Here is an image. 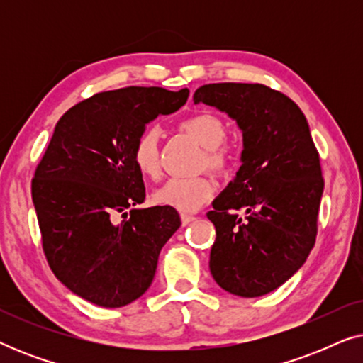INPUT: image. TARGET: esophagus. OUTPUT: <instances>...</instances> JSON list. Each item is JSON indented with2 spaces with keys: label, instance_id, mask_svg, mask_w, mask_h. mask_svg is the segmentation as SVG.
I'll list each match as a JSON object with an SVG mask.
<instances>
[{
  "label": "esophagus",
  "instance_id": "obj_1",
  "mask_svg": "<svg viewBox=\"0 0 363 363\" xmlns=\"http://www.w3.org/2000/svg\"><path fill=\"white\" fill-rule=\"evenodd\" d=\"M180 218H182V225H183V226L190 225V223H191L193 220H195V216H193V215H188V213H182Z\"/></svg>",
  "mask_w": 363,
  "mask_h": 363
}]
</instances>
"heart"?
<instances>
[{"mask_svg": "<svg viewBox=\"0 0 363 363\" xmlns=\"http://www.w3.org/2000/svg\"><path fill=\"white\" fill-rule=\"evenodd\" d=\"M182 128L205 148L206 165L216 172L230 168L231 152L225 142L226 125L211 112H200L182 122ZM160 128L143 127L132 145V162L143 177L155 178L160 173ZM215 195V183L208 177H173L157 188L153 200L158 205L178 211H195Z\"/></svg>", "mask_w": 363, "mask_h": 363, "instance_id": "obj_1", "label": "heart"}]
</instances>
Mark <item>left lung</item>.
Returning <instances> with one entry per match:
<instances>
[{
	"label": "left lung",
	"mask_w": 363,
	"mask_h": 363,
	"mask_svg": "<svg viewBox=\"0 0 363 363\" xmlns=\"http://www.w3.org/2000/svg\"><path fill=\"white\" fill-rule=\"evenodd\" d=\"M193 101L226 112L242 132L240 170L206 213L216 228L211 276L235 296H264L296 274L315 242L324 178L309 123L262 84H206Z\"/></svg>",
	"instance_id": "1"
}]
</instances>
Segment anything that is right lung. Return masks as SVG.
<instances>
[{"label": "right lung", "instance_id": "1", "mask_svg": "<svg viewBox=\"0 0 363 363\" xmlns=\"http://www.w3.org/2000/svg\"><path fill=\"white\" fill-rule=\"evenodd\" d=\"M188 94L162 87L99 92L56 123L34 173L33 203L54 276L92 304L113 309L138 299L182 225L173 208H137L145 185L132 145L148 122L185 106ZM118 212L124 221L116 223Z\"/></svg>", "mask_w": 363, "mask_h": 363}]
</instances>
